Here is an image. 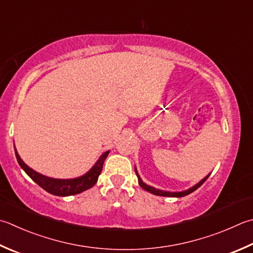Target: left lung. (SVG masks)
<instances>
[{
	"label": "left lung",
	"instance_id": "left-lung-1",
	"mask_svg": "<svg viewBox=\"0 0 253 253\" xmlns=\"http://www.w3.org/2000/svg\"><path fill=\"white\" fill-rule=\"evenodd\" d=\"M135 174H136V176H137V179H139V184H140V186H141V187H142L143 189L146 190V192L151 193V194L157 195V196H165V197H184V196H186V195L193 193V192H195V190H196L197 188L201 187V186L205 183V180H206V179L209 177V175H211V174L207 175L206 177L203 178L198 184L194 185L193 187H190V188L186 189V190H183V192H173V193H171V192H165V190L156 189V188H154V187H152V186H149V185H146L145 183H143V180L141 179L139 173H137L136 168H135Z\"/></svg>",
	"mask_w": 253,
	"mask_h": 253
}]
</instances>
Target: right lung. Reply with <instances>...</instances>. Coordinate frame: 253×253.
Masks as SVG:
<instances>
[{"mask_svg": "<svg viewBox=\"0 0 253 253\" xmlns=\"http://www.w3.org/2000/svg\"><path fill=\"white\" fill-rule=\"evenodd\" d=\"M109 152L110 151L104 152V153L99 157L96 164H94L84 175L70 179H58L47 177V176L37 173V171H35L33 169L28 168V166L24 163L20 155H18L16 149L15 155L18 164H20L24 171H25L37 185H40L42 189H45L46 192H48L49 194L56 195V196H71V195L80 194L84 192V190L91 188L92 186L97 183L99 175L101 174L104 160L107 159Z\"/></svg>", "mask_w": 253, "mask_h": 253, "instance_id": "1", "label": "right lung"}]
</instances>
